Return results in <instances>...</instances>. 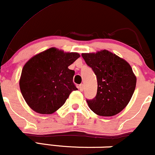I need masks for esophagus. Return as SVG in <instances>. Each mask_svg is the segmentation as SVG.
<instances>
[{"mask_svg":"<svg viewBox=\"0 0 155 155\" xmlns=\"http://www.w3.org/2000/svg\"><path fill=\"white\" fill-rule=\"evenodd\" d=\"M79 89L80 91H83V90H84V84H81L79 85Z\"/></svg>","mask_w":155,"mask_h":155,"instance_id":"34e87169","label":"esophagus"}]
</instances>
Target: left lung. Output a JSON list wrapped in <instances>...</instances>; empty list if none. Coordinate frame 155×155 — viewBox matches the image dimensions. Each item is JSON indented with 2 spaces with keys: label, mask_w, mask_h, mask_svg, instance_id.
Segmentation results:
<instances>
[{
  "label": "left lung",
  "mask_w": 155,
  "mask_h": 155,
  "mask_svg": "<svg viewBox=\"0 0 155 155\" xmlns=\"http://www.w3.org/2000/svg\"><path fill=\"white\" fill-rule=\"evenodd\" d=\"M81 56L97 80V95L87 101L89 107L99 116L119 114L128 104L136 89V76L130 65L106 49L82 53Z\"/></svg>",
  "instance_id": "left-lung-1"
}]
</instances>
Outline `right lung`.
I'll use <instances>...</instances> for the list:
<instances>
[{
    "mask_svg": "<svg viewBox=\"0 0 155 155\" xmlns=\"http://www.w3.org/2000/svg\"><path fill=\"white\" fill-rule=\"evenodd\" d=\"M80 57L51 47L34 55L25 64L19 88L27 104L41 114H51L65 104L74 90L75 71L68 66Z\"/></svg>",
    "mask_w": 155,
    "mask_h": 155,
    "instance_id": "obj_1",
    "label": "right lung"
}]
</instances>
